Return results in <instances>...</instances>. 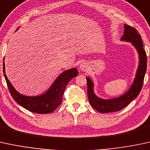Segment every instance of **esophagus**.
Returning <instances> with one entry per match:
<instances>
[{"label": "esophagus", "mask_w": 150, "mask_h": 150, "mask_svg": "<svg viewBox=\"0 0 150 150\" xmlns=\"http://www.w3.org/2000/svg\"><path fill=\"white\" fill-rule=\"evenodd\" d=\"M80 70L82 71H86L88 70V65H87L86 63L83 62V63L81 64L80 65Z\"/></svg>", "instance_id": "esophagus-1"}]
</instances>
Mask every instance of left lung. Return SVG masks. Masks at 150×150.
<instances>
[{"label": "left lung", "instance_id": "obj_1", "mask_svg": "<svg viewBox=\"0 0 150 150\" xmlns=\"http://www.w3.org/2000/svg\"><path fill=\"white\" fill-rule=\"evenodd\" d=\"M124 35L121 40L123 41L130 42L137 49L139 53V63L138 69L136 74L132 86L127 93L117 98L103 100L99 98L93 93V83L90 78L86 77L87 94L89 103L95 110L101 113L105 112H117L125 108L132 100L137 97L144 83V78L147 70V57L145 50L143 48L142 40L140 35L137 30L127 25H124Z\"/></svg>", "mask_w": 150, "mask_h": 150}]
</instances>
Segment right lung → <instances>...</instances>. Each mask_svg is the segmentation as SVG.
<instances>
[{
	"mask_svg": "<svg viewBox=\"0 0 150 150\" xmlns=\"http://www.w3.org/2000/svg\"><path fill=\"white\" fill-rule=\"evenodd\" d=\"M3 65V74L8 90L15 101L29 111L39 114L50 113L56 110L62 101V97L67 85L71 79L76 76L79 74L76 68L65 71L57 77L50 88L45 94L39 96L30 97L21 95L14 88L5 73L4 62Z\"/></svg>",
	"mask_w": 150,
	"mask_h": 150,
	"instance_id": "1",
	"label": "right lung"
}]
</instances>
